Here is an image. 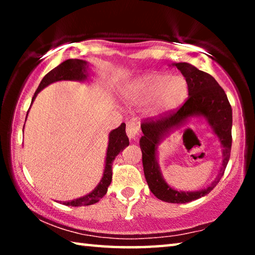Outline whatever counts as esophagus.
<instances>
[{
	"label": "esophagus",
	"instance_id": "obj_1",
	"mask_svg": "<svg viewBox=\"0 0 255 255\" xmlns=\"http://www.w3.org/2000/svg\"><path fill=\"white\" fill-rule=\"evenodd\" d=\"M126 132L129 139H136L138 133H139V127L135 123H127L126 127Z\"/></svg>",
	"mask_w": 255,
	"mask_h": 255
}]
</instances>
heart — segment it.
<instances>
[{"mask_svg": "<svg viewBox=\"0 0 255 255\" xmlns=\"http://www.w3.org/2000/svg\"><path fill=\"white\" fill-rule=\"evenodd\" d=\"M124 98L133 105L152 101L153 115L165 114L182 106L189 96V83L183 75L149 73L125 86Z\"/></svg>", "mask_w": 255, "mask_h": 255, "instance_id": "obj_1", "label": "heart"}]
</instances>
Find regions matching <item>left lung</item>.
Listing matches in <instances>:
<instances>
[{
  "instance_id": "8db88e82",
  "label": "left lung",
  "mask_w": 255,
  "mask_h": 255,
  "mask_svg": "<svg viewBox=\"0 0 255 255\" xmlns=\"http://www.w3.org/2000/svg\"><path fill=\"white\" fill-rule=\"evenodd\" d=\"M189 83V98L180 109L167 117L141 124L139 146L143 154L145 179L153 195L159 200L171 204H185L199 199L213 190L225 172L232 148V107L225 91L208 73L199 71L189 63H174ZM192 118H204L219 137L223 147L221 171L213 183L197 192H181L170 187L163 180L157 162V148L167 134L186 126ZM189 129H185L187 135ZM184 139V137H183Z\"/></svg>"
}]
</instances>
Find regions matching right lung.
<instances>
[{
	"mask_svg": "<svg viewBox=\"0 0 255 255\" xmlns=\"http://www.w3.org/2000/svg\"><path fill=\"white\" fill-rule=\"evenodd\" d=\"M89 77V65L88 62L82 59H67L62 64H59L57 67L51 70L49 73L44 76L41 80L37 91L34 92L31 103L34 101L37 94L46 86L58 81H77L85 82ZM28 116V114H27ZM129 145V139L126 135V125L122 124L117 129H114L109 132V141H108V148L106 155V164L105 171L100 180V182L94 188L91 192L83 197L77 198L74 200L63 201V205L79 207V206H89L98 202L101 198L106 195L112 180V162L116 156L124 150L125 147Z\"/></svg>",
	"mask_w": 255,
	"mask_h": 255,
	"instance_id": "obj_1",
	"label": "right lung"
}]
</instances>
